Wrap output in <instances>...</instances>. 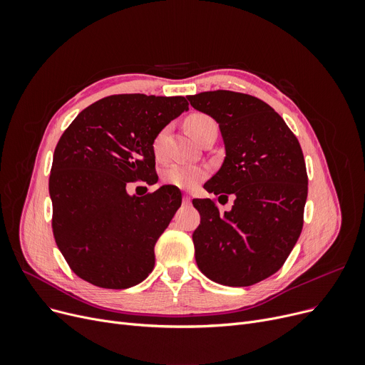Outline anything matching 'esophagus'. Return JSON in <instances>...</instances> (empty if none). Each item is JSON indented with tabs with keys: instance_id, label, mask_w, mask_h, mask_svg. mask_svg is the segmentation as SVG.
Segmentation results:
<instances>
[{
	"instance_id": "obj_1",
	"label": "esophagus",
	"mask_w": 365,
	"mask_h": 365,
	"mask_svg": "<svg viewBox=\"0 0 365 365\" xmlns=\"http://www.w3.org/2000/svg\"><path fill=\"white\" fill-rule=\"evenodd\" d=\"M190 202V195H183V204H189Z\"/></svg>"
}]
</instances>
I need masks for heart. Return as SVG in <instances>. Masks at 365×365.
Returning a JSON list of instances; mask_svg holds the SVG:
<instances>
[{
  "label": "heart",
  "mask_w": 365,
  "mask_h": 365,
  "mask_svg": "<svg viewBox=\"0 0 365 365\" xmlns=\"http://www.w3.org/2000/svg\"><path fill=\"white\" fill-rule=\"evenodd\" d=\"M208 127H217L215 120L210 118L205 113H192L186 120V128L190 136L195 140L200 138V134L204 133ZM165 130H161L155 140H153V152L157 157L163 155V145L165 139ZM208 175V170L205 165L198 164H182V163H173L168 164L163 170V180L167 185H173L182 189H192L197 186L205 176Z\"/></svg>",
  "instance_id": "obj_1"
}]
</instances>
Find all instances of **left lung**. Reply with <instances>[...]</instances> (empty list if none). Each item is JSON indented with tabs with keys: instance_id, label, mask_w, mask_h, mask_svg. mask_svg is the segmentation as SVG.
I'll return each mask as SVG.
<instances>
[{
	"instance_id": "8db88e82",
	"label": "left lung",
	"mask_w": 365,
	"mask_h": 365,
	"mask_svg": "<svg viewBox=\"0 0 365 365\" xmlns=\"http://www.w3.org/2000/svg\"><path fill=\"white\" fill-rule=\"evenodd\" d=\"M187 101L219 124L226 150L204 187L234 197L229 212L208 198L192 201L201 216L192 234L197 264L222 285H253L279 269L302 232L308 175L300 143L255 96L216 90Z\"/></svg>"
}]
</instances>
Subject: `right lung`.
I'll return each mask as SVG.
<instances>
[{"label": "right lung", "instance_id": "1", "mask_svg": "<svg viewBox=\"0 0 365 365\" xmlns=\"http://www.w3.org/2000/svg\"><path fill=\"white\" fill-rule=\"evenodd\" d=\"M182 96L115 94L78 113L53 155V235L71 269L102 289H128L153 269V247L182 204L176 186L136 197L134 180L157 183L153 140L185 110Z\"/></svg>", "mask_w": 365, "mask_h": 365}]
</instances>
